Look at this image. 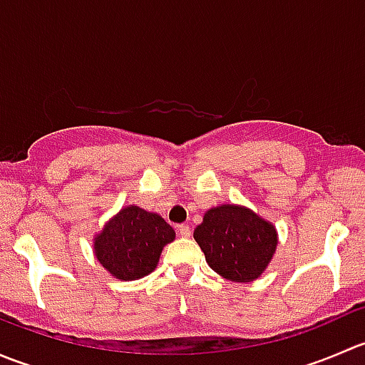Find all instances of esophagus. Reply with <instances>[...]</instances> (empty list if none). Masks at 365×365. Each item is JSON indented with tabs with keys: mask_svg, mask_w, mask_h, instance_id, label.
Here are the masks:
<instances>
[{
	"mask_svg": "<svg viewBox=\"0 0 365 365\" xmlns=\"http://www.w3.org/2000/svg\"><path fill=\"white\" fill-rule=\"evenodd\" d=\"M178 233H180V237L189 238L190 237V227L187 226V224H180V226H178Z\"/></svg>",
	"mask_w": 365,
	"mask_h": 365,
	"instance_id": "esophagus-1",
	"label": "esophagus"
}]
</instances>
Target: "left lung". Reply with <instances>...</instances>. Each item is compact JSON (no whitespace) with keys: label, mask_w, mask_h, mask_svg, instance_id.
<instances>
[{"label":"left lung","mask_w":365,"mask_h":365,"mask_svg":"<svg viewBox=\"0 0 365 365\" xmlns=\"http://www.w3.org/2000/svg\"><path fill=\"white\" fill-rule=\"evenodd\" d=\"M194 238L212 270L227 281L259 277L277 247L275 227L249 208L222 205L208 210Z\"/></svg>","instance_id":"left-lung-1"}]
</instances>
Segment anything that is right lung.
<instances>
[{
	"label": "right lung",
	"instance_id": "right-lung-1",
	"mask_svg": "<svg viewBox=\"0 0 365 365\" xmlns=\"http://www.w3.org/2000/svg\"><path fill=\"white\" fill-rule=\"evenodd\" d=\"M175 240V230L157 213L127 206L95 238V256L121 281H135L155 270L162 249Z\"/></svg>",
	"mask_w": 365,
	"mask_h": 365
}]
</instances>
